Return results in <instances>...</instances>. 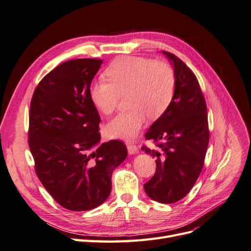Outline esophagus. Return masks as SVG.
<instances>
[{
  "mask_svg": "<svg viewBox=\"0 0 251 251\" xmlns=\"http://www.w3.org/2000/svg\"><path fill=\"white\" fill-rule=\"evenodd\" d=\"M126 148H127V151L130 155H134V154H137L138 153V148L135 146L133 143H127L126 144Z\"/></svg>",
  "mask_w": 251,
  "mask_h": 251,
  "instance_id": "esophagus-1",
  "label": "esophagus"
}]
</instances>
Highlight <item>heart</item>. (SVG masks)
<instances>
[{
	"label": "heart",
	"instance_id": "obj_1",
	"mask_svg": "<svg viewBox=\"0 0 251 251\" xmlns=\"http://www.w3.org/2000/svg\"><path fill=\"white\" fill-rule=\"evenodd\" d=\"M110 82L98 80L90 87V100L104 115L115 111L119 96L126 97L127 111L105 126L112 138L132 140L148 118L160 117L171 104L175 92V73L165 62L136 56L117 58L105 71Z\"/></svg>",
	"mask_w": 251,
	"mask_h": 251
}]
</instances>
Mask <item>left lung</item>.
<instances>
[{"label":"left lung","mask_w":251,"mask_h":251,"mask_svg":"<svg viewBox=\"0 0 251 251\" xmlns=\"http://www.w3.org/2000/svg\"><path fill=\"white\" fill-rule=\"evenodd\" d=\"M175 73V92L169 108L146 134L160 141L157 150L142 147L156 157L154 177L143 185L151 200L169 204L189 193L203 169L209 132L207 109L199 82L193 71L176 55L162 51Z\"/></svg>","instance_id":"obj_1"}]
</instances>
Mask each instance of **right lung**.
<instances>
[{
  "instance_id": "add662e5",
  "label": "right lung",
  "mask_w": 251,
  "mask_h": 251,
  "mask_svg": "<svg viewBox=\"0 0 251 251\" xmlns=\"http://www.w3.org/2000/svg\"><path fill=\"white\" fill-rule=\"evenodd\" d=\"M101 64L95 58L60 64L41 80L30 103L35 173L52 198L72 211L107 200L112 173L127 156L124 142L100 143V117L89 91Z\"/></svg>"
}]
</instances>
